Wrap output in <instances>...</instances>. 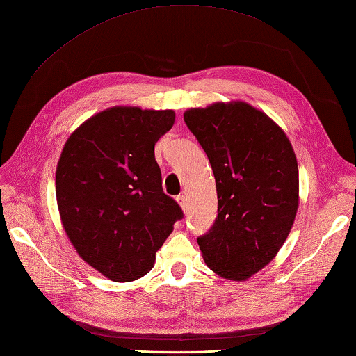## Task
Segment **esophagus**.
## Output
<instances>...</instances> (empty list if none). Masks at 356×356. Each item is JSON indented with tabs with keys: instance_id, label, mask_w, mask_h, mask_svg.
<instances>
[{
	"instance_id": "34e87169",
	"label": "esophagus",
	"mask_w": 356,
	"mask_h": 356,
	"mask_svg": "<svg viewBox=\"0 0 356 356\" xmlns=\"http://www.w3.org/2000/svg\"><path fill=\"white\" fill-rule=\"evenodd\" d=\"M176 202L179 203V206L181 207V211H186V209H188V198H186V195H184V194H181V195H177L176 197Z\"/></svg>"
}]
</instances>
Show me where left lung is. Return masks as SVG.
Instances as JSON below:
<instances>
[{"label": "left lung", "instance_id": "left-lung-1", "mask_svg": "<svg viewBox=\"0 0 356 356\" xmlns=\"http://www.w3.org/2000/svg\"><path fill=\"white\" fill-rule=\"evenodd\" d=\"M216 181L218 216L197 239L209 269L247 280L277 256L299 206L293 147L281 127L247 102H216L184 114Z\"/></svg>", "mask_w": 356, "mask_h": 356}]
</instances>
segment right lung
Here are the masks:
<instances>
[{
	"instance_id": "1",
	"label": "right lung",
	"mask_w": 356,
	"mask_h": 356,
	"mask_svg": "<svg viewBox=\"0 0 356 356\" xmlns=\"http://www.w3.org/2000/svg\"><path fill=\"white\" fill-rule=\"evenodd\" d=\"M172 109L113 106L72 134L56 172L60 218L79 257L115 282L145 275L184 218L162 191L154 144Z\"/></svg>"
}]
</instances>
